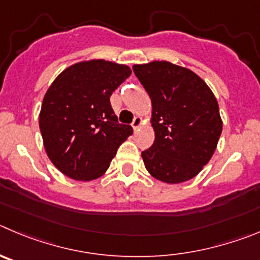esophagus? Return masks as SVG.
Here are the masks:
<instances>
[{"label":"esophagus","mask_w":260,"mask_h":260,"mask_svg":"<svg viewBox=\"0 0 260 260\" xmlns=\"http://www.w3.org/2000/svg\"><path fill=\"white\" fill-rule=\"evenodd\" d=\"M142 124H144V121H142V118H140V116H136L135 119H133L132 121V128L135 132H137V131L140 129V128L142 127Z\"/></svg>","instance_id":"obj_1"}]
</instances>
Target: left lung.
<instances>
[{
	"instance_id": "left-lung-1",
	"label": "left lung",
	"mask_w": 260,
	"mask_h": 260,
	"mask_svg": "<svg viewBox=\"0 0 260 260\" xmlns=\"http://www.w3.org/2000/svg\"><path fill=\"white\" fill-rule=\"evenodd\" d=\"M151 100L155 140L141 153L147 172L167 184L188 181L209 163L223 129L219 105L191 70L167 60L133 64Z\"/></svg>"
}]
</instances>
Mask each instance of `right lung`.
<instances>
[{
	"instance_id": "right-lung-1",
	"label": "right lung",
	"mask_w": 260,
	"mask_h": 260,
	"mask_svg": "<svg viewBox=\"0 0 260 260\" xmlns=\"http://www.w3.org/2000/svg\"><path fill=\"white\" fill-rule=\"evenodd\" d=\"M132 74L125 64L83 60L58 75L44 95L39 125L51 163L67 177L98 179L133 133L119 124L110 97Z\"/></svg>"
}]
</instances>
